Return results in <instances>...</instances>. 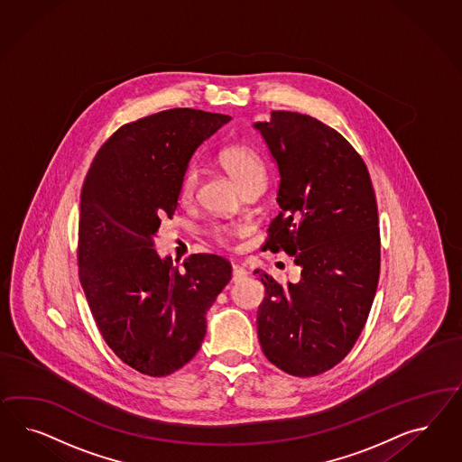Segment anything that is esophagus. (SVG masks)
<instances>
[{"mask_svg":"<svg viewBox=\"0 0 462 462\" xmlns=\"http://www.w3.org/2000/svg\"><path fill=\"white\" fill-rule=\"evenodd\" d=\"M245 278H247V271L244 267L238 266V264H234L232 266V281L234 282H240V281L245 280Z\"/></svg>","mask_w":462,"mask_h":462,"instance_id":"1","label":"esophagus"}]
</instances>
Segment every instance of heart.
Listing matches in <instances>:
<instances>
[{
	"label": "heart",
	"instance_id": "obj_1",
	"mask_svg": "<svg viewBox=\"0 0 462 462\" xmlns=\"http://www.w3.org/2000/svg\"><path fill=\"white\" fill-rule=\"evenodd\" d=\"M218 159L222 166L228 171V174L242 186V189H247L254 184L266 182V168L263 159L245 143L226 145L220 151ZM198 182H199V171L196 166H188L182 171L180 188H178V195L182 203H189L195 198ZM208 237L213 242L225 245L234 237V228L225 224L211 225Z\"/></svg>",
	"mask_w": 462,
	"mask_h": 462
}]
</instances>
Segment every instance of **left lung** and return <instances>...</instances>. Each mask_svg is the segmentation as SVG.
<instances>
[{
	"mask_svg": "<svg viewBox=\"0 0 462 462\" xmlns=\"http://www.w3.org/2000/svg\"><path fill=\"white\" fill-rule=\"evenodd\" d=\"M255 128L280 169V215L264 251H284L301 280L266 288L257 311L263 352L281 371L308 378L340 363L361 336L378 288V205L363 157L336 128L296 112H271Z\"/></svg>",
	"mask_w": 462,
	"mask_h": 462,
	"instance_id": "left-lung-1",
	"label": "left lung"
}]
</instances>
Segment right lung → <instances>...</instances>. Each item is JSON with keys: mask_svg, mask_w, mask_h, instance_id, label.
Listing matches in <instances>:
<instances>
[{"mask_svg": "<svg viewBox=\"0 0 462 462\" xmlns=\"http://www.w3.org/2000/svg\"><path fill=\"white\" fill-rule=\"evenodd\" d=\"M228 120L172 108L125 124L99 147L84 180L79 281L108 347L145 376H168L195 357L205 313L232 278L220 255L191 254L180 269L154 249L161 218L178 207L182 171Z\"/></svg>", "mask_w": 462, "mask_h": 462, "instance_id": "right-lung-1", "label": "right lung"}]
</instances>
